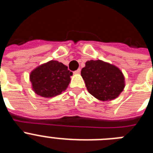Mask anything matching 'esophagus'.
I'll return each mask as SVG.
<instances>
[{"mask_svg": "<svg viewBox=\"0 0 153 153\" xmlns=\"http://www.w3.org/2000/svg\"><path fill=\"white\" fill-rule=\"evenodd\" d=\"M80 71H81L80 69H78L77 70H76L75 72H74V74H80Z\"/></svg>", "mask_w": 153, "mask_h": 153, "instance_id": "obj_1", "label": "esophagus"}]
</instances>
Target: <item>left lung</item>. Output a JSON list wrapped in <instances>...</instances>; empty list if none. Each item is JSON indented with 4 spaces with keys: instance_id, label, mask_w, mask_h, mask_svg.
Listing matches in <instances>:
<instances>
[{
    "instance_id": "left-lung-1",
    "label": "left lung",
    "mask_w": 153,
    "mask_h": 153,
    "mask_svg": "<svg viewBox=\"0 0 153 153\" xmlns=\"http://www.w3.org/2000/svg\"><path fill=\"white\" fill-rule=\"evenodd\" d=\"M81 76L89 93L101 101L117 98L126 85L125 77L120 68L101 60L86 61Z\"/></svg>"
}]
</instances>
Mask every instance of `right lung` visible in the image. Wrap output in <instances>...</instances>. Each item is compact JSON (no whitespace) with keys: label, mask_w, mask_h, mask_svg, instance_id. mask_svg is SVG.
Instances as JSON below:
<instances>
[{"label":"right lung","mask_w":153,"mask_h":153,"mask_svg":"<svg viewBox=\"0 0 153 153\" xmlns=\"http://www.w3.org/2000/svg\"><path fill=\"white\" fill-rule=\"evenodd\" d=\"M72 75L66 65L56 60H50L31 71L30 81L35 93L51 98L67 90Z\"/></svg>","instance_id":"1"}]
</instances>
